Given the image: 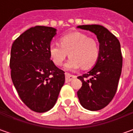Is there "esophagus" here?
I'll use <instances>...</instances> for the list:
<instances>
[{
    "instance_id": "34e87169",
    "label": "esophagus",
    "mask_w": 133,
    "mask_h": 133,
    "mask_svg": "<svg viewBox=\"0 0 133 133\" xmlns=\"http://www.w3.org/2000/svg\"><path fill=\"white\" fill-rule=\"evenodd\" d=\"M65 76H66V83H68L69 81H71L72 79H74V78H76L75 75L69 74V73H65Z\"/></svg>"
}]
</instances>
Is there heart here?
Here are the masks:
<instances>
[{
  "label": "heart",
  "instance_id": "heart-1",
  "mask_svg": "<svg viewBox=\"0 0 133 133\" xmlns=\"http://www.w3.org/2000/svg\"><path fill=\"white\" fill-rule=\"evenodd\" d=\"M58 44H51L49 55L56 66H61L69 53L70 58L64 67L67 70H75L81 66L84 69L95 66L100 55L98 41L87 34L73 32L62 36Z\"/></svg>",
  "mask_w": 133,
  "mask_h": 133
}]
</instances>
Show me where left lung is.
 <instances>
[{
  "mask_svg": "<svg viewBox=\"0 0 133 133\" xmlns=\"http://www.w3.org/2000/svg\"><path fill=\"white\" fill-rule=\"evenodd\" d=\"M77 28L93 32L99 42V58L92 69L78 77L82 87L77 92L84 108L97 111L109 104L116 92L122 69L121 44L103 26L81 25Z\"/></svg>",
  "mask_w": 133,
  "mask_h": 133,
  "instance_id": "1",
  "label": "left lung"
}]
</instances>
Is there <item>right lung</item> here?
<instances>
[{
    "label": "right lung",
    "instance_id": "right-lung-1",
    "mask_svg": "<svg viewBox=\"0 0 133 133\" xmlns=\"http://www.w3.org/2000/svg\"><path fill=\"white\" fill-rule=\"evenodd\" d=\"M57 29L36 26L13 42L10 69L13 84L30 110L45 112L53 107L65 82L64 72L50 59L49 46Z\"/></svg>",
    "mask_w": 133,
    "mask_h": 133
}]
</instances>
